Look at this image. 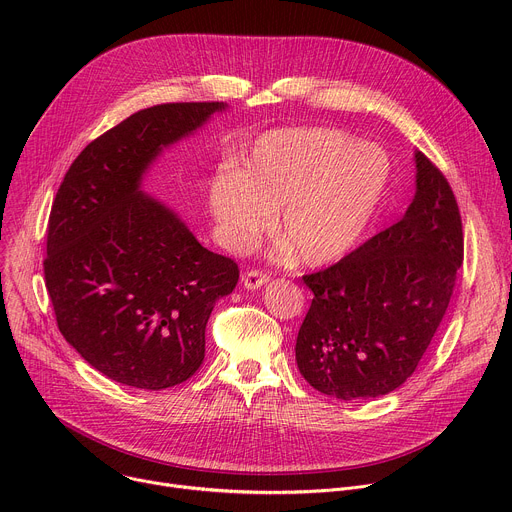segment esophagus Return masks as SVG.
<instances>
[{"instance_id": "esophagus-1", "label": "esophagus", "mask_w": 512, "mask_h": 512, "mask_svg": "<svg viewBox=\"0 0 512 512\" xmlns=\"http://www.w3.org/2000/svg\"><path fill=\"white\" fill-rule=\"evenodd\" d=\"M267 281H269V275H267V273H261V271H247V273L243 275V285H245L247 289H251V291L261 289Z\"/></svg>"}]
</instances>
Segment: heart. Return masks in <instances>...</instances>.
<instances>
[{
  "instance_id": "1",
  "label": "heart",
  "mask_w": 512,
  "mask_h": 512,
  "mask_svg": "<svg viewBox=\"0 0 512 512\" xmlns=\"http://www.w3.org/2000/svg\"><path fill=\"white\" fill-rule=\"evenodd\" d=\"M391 180L381 145L326 127L275 129L261 135L241 170L216 172L208 206L218 239L245 253L271 227L302 263L320 267L346 257L369 231Z\"/></svg>"
}]
</instances>
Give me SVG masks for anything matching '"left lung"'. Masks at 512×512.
Returning a JSON list of instances; mask_svg holds the SVG:
<instances>
[{"instance_id": "left-lung-1", "label": "left lung", "mask_w": 512, "mask_h": 512, "mask_svg": "<svg viewBox=\"0 0 512 512\" xmlns=\"http://www.w3.org/2000/svg\"><path fill=\"white\" fill-rule=\"evenodd\" d=\"M413 160L415 196L401 221L304 275L314 300L296 362L324 395L375 399L401 387L448 310L464 259L460 210L444 174L417 150Z\"/></svg>"}]
</instances>
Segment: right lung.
Listing matches in <instances>:
<instances>
[{
    "label": "right lung",
    "mask_w": 512,
    "mask_h": 512,
    "mask_svg": "<svg viewBox=\"0 0 512 512\" xmlns=\"http://www.w3.org/2000/svg\"><path fill=\"white\" fill-rule=\"evenodd\" d=\"M227 109L137 111L91 141L56 192L48 296L66 342L111 381L162 391L190 379L204 360L210 312L239 281L235 261L202 247L172 206L143 192L164 150Z\"/></svg>",
    "instance_id": "add662e5"
}]
</instances>
